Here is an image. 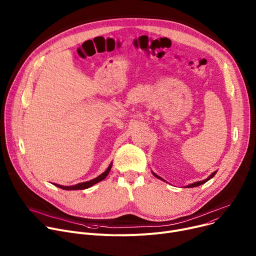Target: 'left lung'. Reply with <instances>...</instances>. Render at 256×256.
<instances>
[{
  "mask_svg": "<svg viewBox=\"0 0 256 256\" xmlns=\"http://www.w3.org/2000/svg\"><path fill=\"white\" fill-rule=\"evenodd\" d=\"M216 172H218V171H214V172H213V173H212V174H211V175L209 176V178H206V180H202V182H194V184H188V186H186V188H194V186H201V184H205L206 182H208L209 180H211V178H213V176H214V175L216 174ZM152 174H154V175L156 176V178H159V180H162L163 182H165V180H164L163 178H160V176H158V175H156V173H154V172H152Z\"/></svg>",
  "mask_w": 256,
  "mask_h": 256,
  "instance_id": "obj_1",
  "label": "left lung"
}]
</instances>
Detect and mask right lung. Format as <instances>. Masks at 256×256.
Returning a JSON list of instances; mask_svg holds the SVG:
<instances>
[{
	"instance_id": "right-lung-1",
	"label": "right lung",
	"mask_w": 256,
	"mask_h": 256,
	"mask_svg": "<svg viewBox=\"0 0 256 256\" xmlns=\"http://www.w3.org/2000/svg\"><path fill=\"white\" fill-rule=\"evenodd\" d=\"M112 163L110 164V166L108 167V169H106L102 174H100V176H97L96 178H94V180H92L85 182H81V184H74V186H64L57 184H54V186H58V188H62V190H85V188H88L94 186L95 184L104 180L106 178V176H108V174L110 173V169H112Z\"/></svg>"
}]
</instances>
